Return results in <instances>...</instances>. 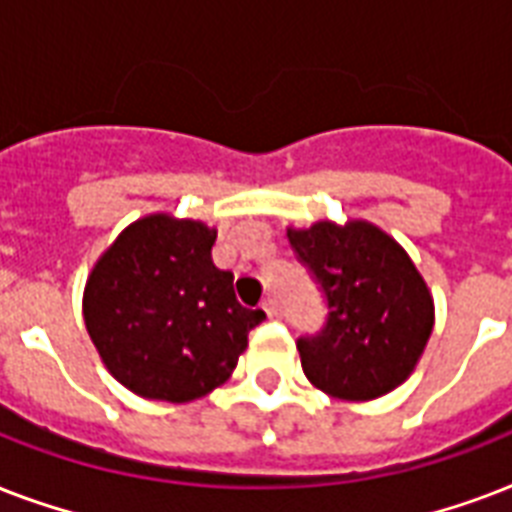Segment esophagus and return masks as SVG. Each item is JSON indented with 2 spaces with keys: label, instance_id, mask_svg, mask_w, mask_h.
<instances>
[{
  "label": "esophagus",
  "instance_id": "obj_1",
  "mask_svg": "<svg viewBox=\"0 0 512 512\" xmlns=\"http://www.w3.org/2000/svg\"><path fill=\"white\" fill-rule=\"evenodd\" d=\"M263 311L268 313V316H279V300H276V297L273 295H268L263 300Z\"/></svg>",
  "mask_w": 512,
  "mask_h": 512
}]
</instances>
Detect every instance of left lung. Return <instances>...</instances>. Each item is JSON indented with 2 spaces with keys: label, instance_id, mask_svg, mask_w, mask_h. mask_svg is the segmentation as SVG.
Returning a JSON list of instances; mask_svg holds the SVG:
<instances>
[{
  "label": "left lung",
  "instance_id": "1",
  "mask_svg": "<svg viewBox=\"0 0 512 512\" xmlns=\"http://www.w3.org/2000/svg\"><path fill=\"white\" fill-rule=\"evenodd\" d=\"M324 295L327 319L297 337L305 377L342 401H369L409 377L433 332V300L404 249L369 223L289 231Z\"/></svg>",
  "mask_w": 512,
  "mask_h": 512
}]
</instances>
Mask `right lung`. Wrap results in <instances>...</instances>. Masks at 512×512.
Wrapping results in <instances>:
<instances>
[{
  "label": "right lung",
  "instance_id": "right-lung-1",
  "mask_svg": "<svg viewBox=\"0 0 512 512\" xmlns=\"http://www.w3.org/2000/svg\"><path fill=\"white\" fill-rule=\"evenodd\" d=\"M217 231L143 217L108 247L84 289V324L103 364L143 398L185 404L223 385L265 319L212 263Z\"/></svg>",
  "mask_w": 512,
  "mask_h": 512
}]
</instances>
